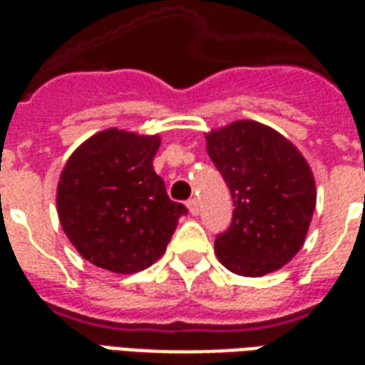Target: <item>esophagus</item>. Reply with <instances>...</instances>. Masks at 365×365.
<instances>
[{
    "instance_id": "1",
    "label": "esophagus",
    "mask_w": 365,
    "mask_h": 365,
    "mask_svg": "<svg viewBox=\"0 0 365 365\" xmlns=\"http://www.w3.org/2000/svg\"><path fill=\"white\" fill-rule=\"evenodd\" d=\"M187 209H190V212L193 217H197V215H199V201H197V199H190V201H187Z\"/></svg>"
}]
</instances>
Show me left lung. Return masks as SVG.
<instances>
[{
  "mask_svg": "<svg viewBox=\"0 0 365 365\" xmlns=\"http://www.w3.org/2000/svg\"><path fill=\"white\" fill-rule=\"evenodd\" d=\"M207 153L234 201L230 226L215 240L228 271L263 277L299 251L315 210V182L304 156L274 129L234 121L207 135Z\"/></svg>",
  "mask_w": 365,
  "mask_h": 365,
  "instance_id": "1",
  "label": "left lung"
}]
</instances>
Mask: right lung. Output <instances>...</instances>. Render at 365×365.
Returning a JSON list of instances; mask_svg holds the SVG:
<instances>
[{
  "instance_id": "right-lung-1",
  "label": "right lung",
  "mask_w": 365,
  "mask_h": 365,
  "mask_svg": "<svg viewBox=\"0 0 365 365\" xmlns=\"http://www.w3.org/2000/svg\"><path fill=\"white\" fill-rule=\"evenodd\" d=\"M158 147V135L106 129L67 160L58 185L59 222L93 265L121 274L147 269L187 215L153 168Z\"/></svg>"
}]
</instances>
